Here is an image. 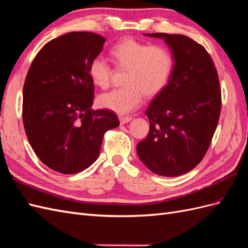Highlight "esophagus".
I'll list each match as a JSON object with an SVG mask.
<instances>
[{
  "instance_id": "34e87169",
  "label": "esophagus",
  "mask_w": 248,
  "mask_h": 248,
  "mask_svg": "<svg viewBox=\"0 0 248 248\" xmlns=\"http://www.w3.org/2000/svg\"><path fill=\"white\" fill-rule=\"evenodd\" d=\"M131 120H132V116H123V115L119 116V122L122 124H128L131 122Z\"/></svg>"
}]
</instances>
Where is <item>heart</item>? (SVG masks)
<instances>
[{
	"label": "heart",
	"mask_w": 248,
	"mask_h": 248,
	"mask_svg": "<svg viewBox=\"0 0 248 248\" xmlns=\"http://www.w3.org/2000/svg\"><path fill=\"white\" fill-rule=\"evenodd\" d=\"M112 54L117 66L128 69L124 88L101 94L99 105L116 112L126 114L142 104L144 94L154 96L160 93L172 74L174 60L168 49L135 40H125L113 48ZM113 70L110 63L98 55L89 66V75L95 86L107 89L111 84Z\"/></svg>",
	"instance_id": "1"
}]
</instances>
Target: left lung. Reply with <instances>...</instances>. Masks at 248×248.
Listing matches in <instances>:
<instances>
[{
    "label": "left lung",
    "mask_w": 248,
    "mask_h": 248,
    "mask_svg": "<svg viewBox=\"0 0 248 248\" xmlns=\"http://www.w3.org/2000/svg\"><path fill=\"white\" fill-rule=\"evenodd\" d=\"M163 39L173 54L168 85L145 111L147 138L136 147L152 172L176 177L189 172L204 157L217 128L221 90L217 70L205 48L188 36L144 34Z\"/></svg>",
    "instance_id": "left-lung-1"
}]
</instances>
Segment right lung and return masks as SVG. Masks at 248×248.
Segmentation results:
<instances>
[{
	"label": "right lung",
	"instance_id": "1",
	"mask_svg": "<svg viewBox=\"0 0 248 248\" xmlns=\"http://www.w3.org/2000/svg\"><path fill=\"white\" fill-rule=\"evenodd\" d=\"M106 40L93 32H70L44 46L23 88V123L41 161L62 174H76L98 158L105 133L119 120L109 110L91 109L92 60Z\"/></svg>",
	"mask_w": 248,
	"mask_h": 248
}]
</instances>
